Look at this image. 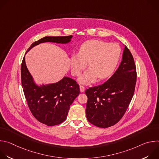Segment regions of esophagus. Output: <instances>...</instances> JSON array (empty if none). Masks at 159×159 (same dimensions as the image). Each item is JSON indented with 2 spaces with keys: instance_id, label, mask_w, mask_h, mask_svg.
Instances as JSON below:
<instances>
[{
  "instance_id": "obj_1",
  "label": "esophagus",
  "mask_w": 159,
  "mask_h": 159,
  "mask_svg": "<svg viewBox=\"0 0 159 159\" xmlns=\"http://www.w3.org/2000/svg\"><path fill=\"white\" fill-rule=\"evenodd\" d=\"M80 92H81V93L84 92V90H85V87H84L83 85H80Z\"/></svg>"
}]
</instances>
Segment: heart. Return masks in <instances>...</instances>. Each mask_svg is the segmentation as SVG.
Listing matches in <instances>:
<instances>
[{"mask_svg":"<svg viewBox=\"0 0 159 159\" xmlns=\"http://www.w3.org/2000/svg\"><path fill=\"white\" fill-rule=\"evenodd\" d=\"M121 55V48L115 43L93 39L80 45L77 55L71 56L72 72L78 75L88 64L89 70L79 79L82 84L94 82L98 78L102 80L109 77L115 70Z\"/></svg>","mask_w":159,"mask_h":159,"instance_id":"b5f03b06","label":"heart"}]
</instances>
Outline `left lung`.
Returning <instances> with one entry per match:
<instances>
[{
	"mask_svg": "<svg viewBox=\"0 0 159 159\" xmlns=\"http://www.w3.org/2000/svg\"><path fill=\"white\" fill-rule=\"evenodd\" d=\"M137 70L133 57L125 46L118 69L102 85L85 90L87 96L85 113L93 125L108 128L116 124L123 116L133 96Z\"/></svg>",
	"mask_w": 159,
	"mask_h": 159,
	"instance_id": "8db88e82",
	"label": "left lung"
}]
</instances>
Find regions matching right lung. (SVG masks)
Here are the masks:
<instances>
[{
    "mask_svg": "<svg viewBox=\"0 0 159 159\" xmlns=\"http://www.w3.org/2000/svg\"><path fill=\"white\" fill-rule=\"evenodd\" d=\"M72 36H45L34 42L27 50L44 42L66 44ZM21 83L28 107L34 117L47 126L57 125L63 122L70 106L80 93L79 85L71 78L64 77L54 84L38 85L34 82L24 57L21 64Z\"/></svg>",
    "mask_w": 159,
    "mask_h": 159,
    "instance_id": "add662e5",
    "label": "right lung"
}]
</instances>
